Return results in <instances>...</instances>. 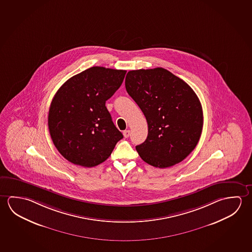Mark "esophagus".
Instances as JSON below:
<instances>
[{"instance_id": "obj_1", "label": "esophagus", "mask_w": 252, "mask_h": 252, "mask_svg": "<svg viewBox=\"0 0 252 252\" xmlns=\"http://www.w3.org/2000/svg\"><path fill=\"white\" fill-rule=\"evenodd\" d=\"M123 135H124L125 138H128L130 135V130H125L123 132Z\"/></svg>"}]
</instances>
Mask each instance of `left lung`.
<instances>
[{
    "instance_id": "obj_1",
    "label": "left lung",
    "mask_w": 252,
    "mask_h": 252,
    "mask_svg": "<svg viewBox=\"0 0 252 252\" xmlns=\"http://www.w3.org/2000/svg\"><path fill=\"white\" fill-rule=\"evenodd\" d=\"M125 84L148 122V137L136 146L141 159L161 169L183 161L202 132V106L193 90L162 67L129 71Z\"/></svg>"
}]
</instances>
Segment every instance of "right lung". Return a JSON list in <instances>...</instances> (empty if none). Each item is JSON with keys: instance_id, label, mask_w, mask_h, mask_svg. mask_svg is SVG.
<instances>
[{"instance_id": "right-lung-1", "label": "right lung", "mask_w": 252, "mask_h": 252, "mask_svg": "<svg viewBox=\"0 0 252 252\" xmlns=\"http://www.w3.org/2000/svg\"><path fill=\"white\" fill-rule=\"evenodd\" d=\"M126 71L92 66L64 83L50 105L48 127L62 157L91 168L111 156L123 138L105 102L123 83Z\"/></svg>"}]
</instances>
